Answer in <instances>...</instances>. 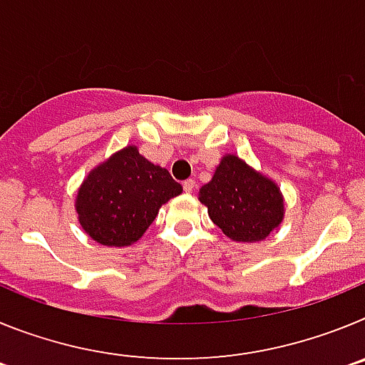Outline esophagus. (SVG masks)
Segmentation results:
<instances>
[{
	"label": "esophagus",
	"mask_w": 365,
	"mask_h": 365,
	"mask_svg": "<svg viewBox=\"0 0 365 365\" xmlns=\"http://www.w3.org/2000/svg\"><path fill=\"white\" fill-rule=\"evenodd\" d=\"M182 188H185V192H193V190H195V180L193 179H188V180H185V182H182Z\"/></svg>",
	"instance_id": "1"
}]
</instances>
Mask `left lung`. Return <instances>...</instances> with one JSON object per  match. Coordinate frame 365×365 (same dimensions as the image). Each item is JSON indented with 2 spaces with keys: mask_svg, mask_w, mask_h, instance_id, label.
<instances>
[{
  "mask_svg": "<svg viewBox=\"0 0 365 365\" xmlns=\"http://www.w3.org/2000/svg\"><path fill=\"white\" fill-rule=\"evenodd\" d=\"M212 221L234 241L265 240L283 219V199L272 180L254 172L240 157L227 155L214 179L199 192Z\"/></svg>",
  "mask_w": 365,
  "mask_h": 365,
  "instance_id": "obj_1",
  "label": "left lung"
}]
</instances>
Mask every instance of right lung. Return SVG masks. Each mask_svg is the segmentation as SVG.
<instances>
[{
    "mask_svg": "<svg viewBox=\"0 0 365 365\" xmlns=\"http://www.w3.org/2000/svg\"><path fill=\"white\" fill-rule=\"evenodd\" d=\"M180 192L168 170L128 146L87 175L78 190L76 212L96 243L128 247L148 230L160 206Z\"/></svg>",
    "mask_w": 365,
    "mask_h": 365,
    "instance_id": "add662e5",
    "label": "right lung"
}]
</instances>
